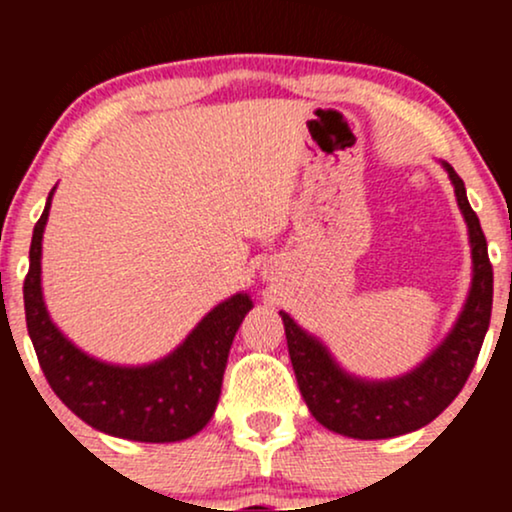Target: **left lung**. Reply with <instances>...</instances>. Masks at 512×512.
I'll return each instance as SVG.
<instances>
[{
  "mask_svg": "<svg viewBox=\"0 0 512 512\" xmlns=\"http://www.w3.org/2000/svg\"><path fill=\"white\" fill-rule=\"evenodd\" d=\"M443 168L448 170L455 185L457 204L467 221L474 276L467 303L455 327L424 363L395 380L354 378L334 363L320 339L310 337L289 315L281 313L301 395L310 414L334 433L361 440H380L402 436V433L431 424L440 411L460 395L477 363L491 322L493 269L484 231H481L479 216L469 207L464 182L450 163H443Z\"/></svg>",
  "mask_w": 512,
  "mask_h": 512,
  "instance_id": "8db88e82",
  "label": "left lung"
}]
</instances>
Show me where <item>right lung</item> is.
<instances>
[{"mask_svg": "<svg viewBox=\"0 0 512 512\" xmlns=\"http://www.w3.org/2000/svg\"><path fill=\"white\" fill-rule=\"evenodd\" d=\"M50 202L52 192L33 228L23 281L28 334L50 387L81 421L108 436L142 443L195 436L214 416L228 351L252 308L250 296L236 293L216 305L173 354L149 366H110L91 358L57 330L43 301L40 252Z\"/></svg>", "mask_w": 512, "mask_h": 512, "instance_id": "1", "label": "right lung"}]
</instances>
